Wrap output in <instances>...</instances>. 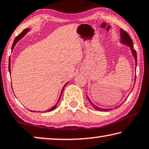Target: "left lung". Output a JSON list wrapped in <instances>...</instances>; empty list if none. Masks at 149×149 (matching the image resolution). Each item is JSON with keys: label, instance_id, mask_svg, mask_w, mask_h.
I'll list each match as a JSON object with an SVG mask.
<instances>
[{"label": "left lung", "instance_id": "left-lung-1", "mask_svg": "<svg viewBox=\"0 0 149 149\" xmlns=\"http://www.w3.org/2000/svg\"><path fill=\"white\" fill-rule=\"evenodd\" d=\"M120 38H121V39H120L121 43L123 44V45H127V46L130 47L131 51H132V53L133 54V58H134V60L135 62V66L137 67V52H136L135 50L133 49V41H132V39H131V37H130V35H128L127 33L125 32L124 30H123L122 29H120ZM87 97L91 104H92L93 107L96 110H100V111H108V110L113 109V108H102L97 107V106H96L93 104V103L91 102V100H90V99L87 97ZM126 99H127V98H126ZM126 99L125 100H126ZM116 107H115V108H116Z\"/></svg>", "mask_w": 149, "mask_h": 149}]
</instances>
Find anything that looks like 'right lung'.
<instances>
[{
  "label": "right lung",
  "instance_id": "right-lung-1",
  "mask_svg": "<svg viewBox=\"0 0 149 149\" xmlns=\"http://www.w3.org/2000/svg\"><path fill=\"white\" fill-rule=\"evenodd\" d=\"M30 31V29L29 28H27V29H25L23 31H22L21 33H20L19 35H17V36L16 37V39H15V40H14V42H13V45H12V50L14 49V47H15V45H16V43L17 42H18L20 39H22L23 38V37L25 36V35H26V34H27V33L28 32V31ZM8 70H9V72H10V74H11V70H10V58L9 59V65H8ZM68 84V82H67L66 84H65V85H64V86L63 87V88H62V91H61V93H60V97H59V99H58V101H57V102H56V104H55L54 106H53V107H51L50 108H49V109H48L47 110H45V112H51V111H52V110H54L55 108H56V106H57V104L58 103V102H59V100H60V97H61V96H62V94L63 93V91H64V87L66 86V85ZM31 111V112H34V111H33V110H30ZM35 112H37V111H35ZM39 112H40V111H39Z\"/></svg>",
  "mask_w": 149,
  "mask_h": 149
}]
</instances>
